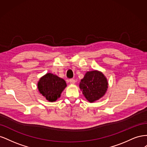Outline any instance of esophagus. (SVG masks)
<instances>
[{
	"label": "esophagus",
	"instance_id": "34e87169",
	"mask_svg": "<svg viewBox=\"0 0 147 147\" xmlns=\"http://www.w3.org/2000/svg\"><path fill=\"white\" fill-rule=\"evenodd\" d=\"M69 83H70V84H75V80L74 79H70V80H69Z\"/></svg>",
	"mask_w": 147,
	"mask_h": 147
}]
</instances>
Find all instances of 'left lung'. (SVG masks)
<instances>
[{
    "label": "left lung",
    "instance_id": "left-lung-1",
    "mask_svg": "<svg viewBox=\"0 0 147 147\" xmlns=\"http://www.w3.org/2000/svg\"><path fill=\"white\" fill-rule=\"evenodd\" d=\"M79 86L85 98L90 102H94L104 96L108 88V82L102 72L92 70L85 74Z\"/></svg>",
    "mask_w": 147,
    "mask_h": 147
}]
</instances>
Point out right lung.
Masks as SVG:
<instances>
[{"mask_svg": "<svg viewBox=\"0 0 147 147\" xmlns=\"http://www.w3.org/2000/svg\"><path fill=\"white\" fill-rule=\"evenodd\" d=\"M66 86L64 79L51 73L41 77L37 83L40 93L49 102H55L59 98L61 92Z\"/></svg>", "mask_w": 147, "mask_h": 147, "instance_id": "right-lung-1", "label": "right lung"}]
</instances>
